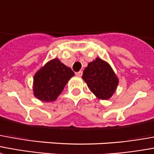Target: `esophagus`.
<instances>
[{"instance_id": "34e87169", "label": "esophagus", "mask_w": 154, "mask_h": 154, "mask_svg": "<svg viewBox=\"0 0 154 154\" xmlns=\"http://www.w3.org/2000/svg\"><path fill=\"white\" fill-rule=\"evenodd\" d=\"M76 75H77V77H82V71H79L76 72Z\"/></svg>"}]
</instances>
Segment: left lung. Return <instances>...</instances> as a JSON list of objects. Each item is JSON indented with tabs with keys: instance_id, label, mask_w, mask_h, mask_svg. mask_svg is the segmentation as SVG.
Returning a JSON list of instances; mask_svg holds the SVG:
<instances>
[{
	"instance_id": "1",
	"label": "left lung",
	"mask_w": 154,
	"mask_h": 154,
	"mask_svg": "<svg viewBox=\"0 0 154 154\" xmlns=\"http://www.w3.org/2000/svg\"><path fill=\"white\" fill-rule=\"evenodd\" d=\"M82 79L92 93L100 100L112 97L118 85V78L111 66L100 58L89 63L83 72Z\"/></svg>"
}]
</instances>
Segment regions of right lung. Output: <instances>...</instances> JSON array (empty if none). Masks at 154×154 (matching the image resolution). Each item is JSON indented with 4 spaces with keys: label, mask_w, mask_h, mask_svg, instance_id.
Returning a JSON list of instances; mask_svg holds the SVG:
<instances>
[{
    "label": "right lung",
    "mask_w": 154,
    "mask_h": 154,
    "mask_svg": "<svg viewBox=\"0 0 154 154\" xmlns=\"http://www.w3.org/2000/svg\"><path fill=\"white\" fill-rule=\"evenodd\" d=\"M73 76L74 72L71 68L58 59L51 60L34 75V95L42 101H54Z\"/></svg>",
    "instance_id": "add662e5"
}]
</instances>
